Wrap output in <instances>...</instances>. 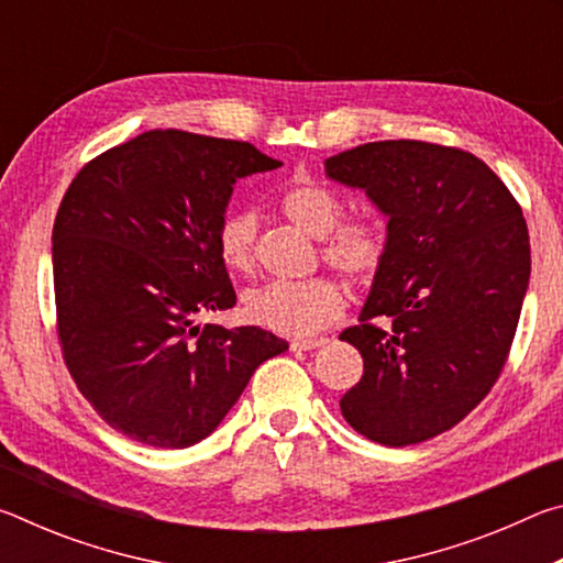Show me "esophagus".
Listing matches in <instances>:
<instances>
[{"mask_svg": "<svg viewBox=\"0 0 563 563\" xmlns=\"http://www.w3.org/2000/svg\"><path fill=\"white\" fill-rule=\"evenodd\" d=\"M328 342V338H310V340H292L290 347L292 350H316L322 347Z\"/></svg>", "mask_w": 563, "mask_h": 563, "instance_id": "34e87169", "label": "esophagus"}]
</instances>
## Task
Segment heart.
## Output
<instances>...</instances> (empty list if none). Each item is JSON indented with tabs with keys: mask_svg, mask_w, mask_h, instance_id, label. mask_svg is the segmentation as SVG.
Listing matches in <instances>:
<instances>
[{
	"mask_svg": "<svg viewBox=\"0 0 563 563\" xmlns=\"http://www.w3.org/2000/svg\"><path fill=\"white\" fill-rule=\"evenodd\" d=\"M283 213L312 238H322V258L350 280H367L383 265L385 233L375 221H342L338 194L320 184L285 190ZM258 216L251 208H231L218 225V253L228 268L247 273L255 265ZM345 310L340 285L320 275L310 280H273L245 295V316L255 325L280 335H316Z\"/></svg>",
	"mask_w": 563,
	"mask_h": 563,
	"instance_id": "heart-1",
	"label": "heart"
}]
</instances>
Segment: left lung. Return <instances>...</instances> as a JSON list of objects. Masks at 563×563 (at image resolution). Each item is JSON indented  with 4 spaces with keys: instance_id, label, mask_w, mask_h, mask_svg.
I'll return each instance as SVG.
<instances>
[{
    "instance_id": "left-lung-1",
    "label": "left lung",
    "mask_w": 563,
    "mask_h": 563,
    "mask_svg": "<svg viewBox=\"0 0 563 563\" xmlns=\"http://www.w3.org/2000/svg\"><path fill=\"white\" fill-rule=\"evenodd\" d=\"M325 176L365 190L387 218L360 325L340 332L365 362L342 417L387 446L432 440L487 397L507 362L531 273L527 221L462 148L375 141L330 156Z\"/></svg>"
}]
</instances>
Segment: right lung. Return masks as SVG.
<instances>
[{
  "mask_svg": "<svg viewBox=\"0 0 563 563\" xmlns=\"http://www.w3.org/2000/svg\"><path fill=\"white\" fill-rule=\"evenodd\" d=\"M283 166L243 141L146 131L84 166L52 233L66 367L129 440H206L255 369L288 350L273 332L201 325L235 305L218 225L238 178Z\"/></svg>",
  "mask_w": 563,
  "mask_h": 563,
  "instance_id": "obj_1",
  "label": "right lung"
}]
</instances>
